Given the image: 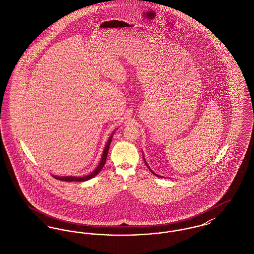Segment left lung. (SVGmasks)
I'll use <instances>...</instances> for the list:
<instances>
[{"mask_svg": "<svg viewBox=\"0 0 254 254\" xmlns=\"http://www.w3.org/2000/svg\"><path fill=\"white\" fill-rule=\"evenodd\" d=\"M146 164H147V163H146ZM148 167H149V166H148ZM149 170H150V169H149ZM150 171H151V170H150ZM151 173H152V174H153V175H155V176H156V177H158V176H157V175H156V174H154V173H153V172H152V171H151Z\"/></svg>", "mask_w": 254, "mask_h": 254, "instance_id": "8db88e82", "label": "left lung"}]
</instances>
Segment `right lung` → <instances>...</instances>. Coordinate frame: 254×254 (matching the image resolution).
<instances>
[{"label": "right lung", "mask_w": 254, "mask_h": 254, "mask_svg": "<svg viewBox=\"0 0 254 254\" xmlns=\"http://www.w3.org/2000/svg\"><path fill=\"white\" fill-rule=\"evenodd\" d=\"M111 140H112V136H110V138L108 139L107 141V144L105 146V150H104V153H103V156H102V159H101V162L99 166L96 168V170L91 173L88 176L86 177H83V178H75V177H55L56 179H59V180H62V181H68V182H73V181H86L90 179H93L94 177H96L103 169V167L105 166V161H106V157H107V153H108V149H109V146H110V143H111Z\"/></svg>", "instance_id": "add662e5"}]
</instances>
